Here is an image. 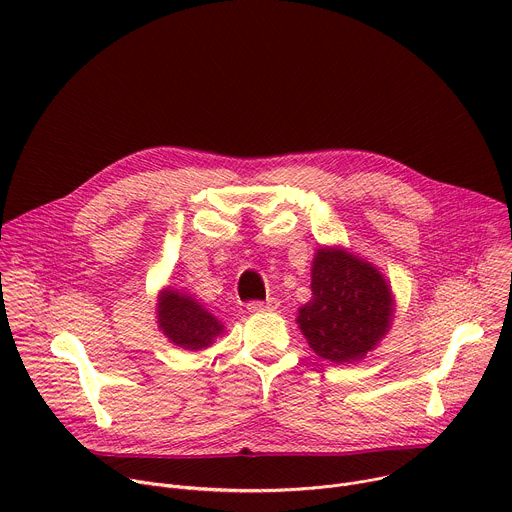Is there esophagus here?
I'll return each instance as SVG.
<instances>
[{"label":"esophagus","instance_id":"1","mask_svg":"<svg viewBox=\"0 0 512 512\" xmlns=\"http://www.w3.org/2000/svg\"><path fill=\"white\" fill-rule=\"evenodd\" d=\"M247 310L253 312V314H259V312H275V310H277V302H275V300H267V302H249V304H247Z\"/></svg>","mask_w":512,"mask_h":512}]
</instances>
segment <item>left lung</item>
I'll return each instance as SVG.
<instances>
[{"instance_id":"8db88e82","label":"left lung","mask_w":512,"mask_h":512,"mask_svg":"<svg viewBox=\"0 0 512 512\" xmlns=\"http://www.w3.org/2000/svg\"><path fill=\"white\" fill-rule=\"evenodd\" d=\"M312 300L298 326L324 360L344 364L373 352L391 330L395 296L385 275L344 247H320L312 261Z\"/></svg>"}]
</instances>
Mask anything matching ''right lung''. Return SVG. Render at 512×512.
<instances>
[{
	"instance_id": "right-lung-1",
	"label": "right lung",
	"mask_w": 512,
	"mask_h": 512,
	"mask_svg": "<svg viewBox=\"0 0 512 512\" xmlns=\"http://www.w3.org/2000/svg\"><path fill=\"white\" fill-rule=\"evenodd\" d=\"M158 328L176 346L198 352L225 334V324L210 314L194 296L174 287H164L156 304Z\"/></svg>"
}]
</instances>
